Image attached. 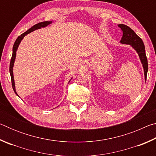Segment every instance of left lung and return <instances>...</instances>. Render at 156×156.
<instances>
[{"instance_id": "left-lung-1", "label": "left lung", "mask_w": 156, "mask_h": 156, "mask_svg": "<svg viewBox=\"0 0 156 156\" xmlns=\"http://www.w3.org/2000/svg\"><path fill=\"white\" fill-rule=\"evenodd\" d=\"M118 26L122 31L123 34L120 43L125 44H129L136 50L143 67L144 79L146 80L148 72V62L146 54H145V47L143 41L134 32V31L132 30L128 26L122 24L118 25Z\"/></svg>"}]
</instances>
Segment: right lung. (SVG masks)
Here are the masks:
<instances>
[{"instance_id": "right-lung-1", "label": "right lung", "mask_w": 156, "mask_h": 156, "mask_svg": "<svg viewBox=\"0 0 156 156\" xmlns=\"http://www.w3.org/2000/svg\"><path fill=\"white\" fill-rule=\"evenodd\" d=\"M51 23H52V21H44V22H41V23H38V24H36L35 25H34L33 27H31L30 29H29L27 31H26L25 33L22 34L20 36H18L16 40V41H15V43L14 44V46H13L12 56L11 62H10V65H9V73H10V76H11V79H12V88H13V89H14L15 94H16L18 97H19V96H18L16 91L15 82H14V73H13V67H14V62H15V60H16V51H17V49L18 48V46H19L20 42L22 41L23 38H24V37L25 36H27L28 34L32 32V31H35V30H39V29H41L43 27H47V25L51 24ZM72 78L70 79L69 81V83L71 80H72Z\"/></svg>"}]
</instances>
